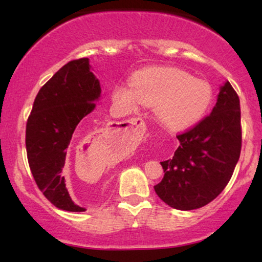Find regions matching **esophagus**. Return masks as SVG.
Masks as SVG:
<instances>
[{
  "mask_svg": "<svg viewBox=\"0 0 262 262\" xmlns=\"http://www.w3.org/2000/svg\"><path fill=\"white\" fill-rule=\"evenodd\" d=\"M145 130V124L141 118H135V119L125 121V124L119 128L121 134L125 136H135L143 134Z\"/></svg>",
  "mask_w": 262,
  "mask_h": 262,
  "instance_id": "obj_1",
  "label": "esophagus"
}]
</instances>
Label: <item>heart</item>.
<instances>
[{"label":"heart","instance_id":"b5f03b06","mask_svg":"<svg viewBox=\"0 0 262 262\" xmlns=\"http://www.w3.org/2000/svg\"><path fill=\"white\" fill-rule=\"evenodd\" d=\"M212 85L203 78L177 68L156 67L139 71L132 85L119 84L112 92L113 101L125 111L139 103L155 106L154 113L161 125L184 130L199 123L212 106Z\"/></svg>","mask_w":262,"mask_h":262}]
</instances>
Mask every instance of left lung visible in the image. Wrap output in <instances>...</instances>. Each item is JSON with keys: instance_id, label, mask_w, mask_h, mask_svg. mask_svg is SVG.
Here are the masks:
<instances>
[{"instance_id": "left-lung-1", "label": "left lung", "mask_w": 262, "mask_h": 262, "mask_svg": "<svg viewBox=\"0 0 262 262\" xmlns=\"http://www.w3.org/2000/svg\"><path fill=\"white\" fill-rule=\"evenodd\" d=\"M177 138L180 145L173 159L161 162L164 177L154 188L170 207L199 209L221 194L241 154L239 99L229 81L210 116Z\"/></svg>"}]
</instances>
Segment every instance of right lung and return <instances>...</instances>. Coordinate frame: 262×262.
<instances>
[{"instance_id": "1", "label": "right lung", "mask_w": 262, "mask_h": 262, "mask_svg": "<svg viewBox=\"0 0 262 262\" xmlns=\"http://www.w3.org/2000/svg\"><path fill=\"white\" fill-rule=\"evenodd\" d=\"M100 96V81L89 59L71 60L40 88L28 117L26 150L32 175L42 194L60 210L85 211L71 199L63 173L71 138L87 134L96 119Z\"/></svg>"}]
</instances>
